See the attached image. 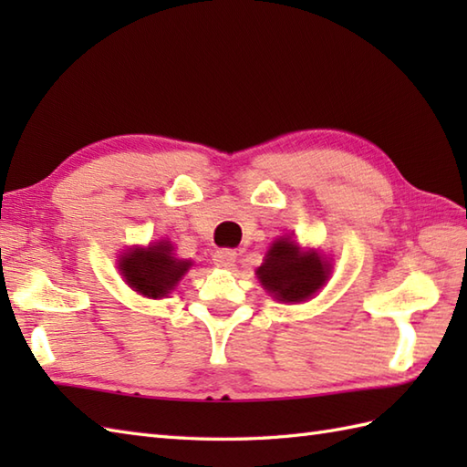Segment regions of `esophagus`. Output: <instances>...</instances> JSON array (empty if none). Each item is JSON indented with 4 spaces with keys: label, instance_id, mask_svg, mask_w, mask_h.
I'll return each mask as SVG.
<instances>
[{
    "label": "esophagus",
    "instance_id": "1",
    "mask_svg": "<svg viewBox=\"0 0 467 467\" xmlns=\"http://www.w3.org/2000/svg\"><path fill=\"white\" fill-rule=\"evenodd\" d=\"M213 261H214V265L224 266V269H228V266H233L234 261H236V251H233V249H218L213 254Z\"/></svg>",
    "mask_w": 467,
    "mask_h": 467
}]
</instances>
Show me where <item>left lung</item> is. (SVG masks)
I'll return each mask as SVG.
<instances>
[{"instance_id":"left-lung-1","label":"left lung","mask_w":467,"mask_h":467,"mask_svg":"<svg viewBox=\"0 0 467 467\" xmlns=\"http://www.w3.org/2000/svg\"><path fill=\"white\" fill-rule=\"evenodd\" d=\"M256 275L275 299L299 303L321 289L329 275V265L321 259V254L313 251L301 253L295 241L281 239L266 253V259L256 269Z\"/></svg>"}]
</instances>
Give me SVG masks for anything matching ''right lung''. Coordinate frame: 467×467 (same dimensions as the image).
Masks as SVG:
<instances>
[{
	"label": "right lung",
	"instance_id": "add662e5",
	"mask_svg": "<svg viewBox=\"0 0 467 467\" xmlns=\"http://www.w3.org/2000/svg\"><path fill=\"white\" fill-rule=\"evenodd\" d=\"M188 269H191V261L174 259L172 246L168 243L150 244L148 249H134L124 253L120 259V271L126 283L150 299H161L171 293Z\"/></svg>",
	"mask_w": 467,
	"mask_h": 467
}]
</instances>
